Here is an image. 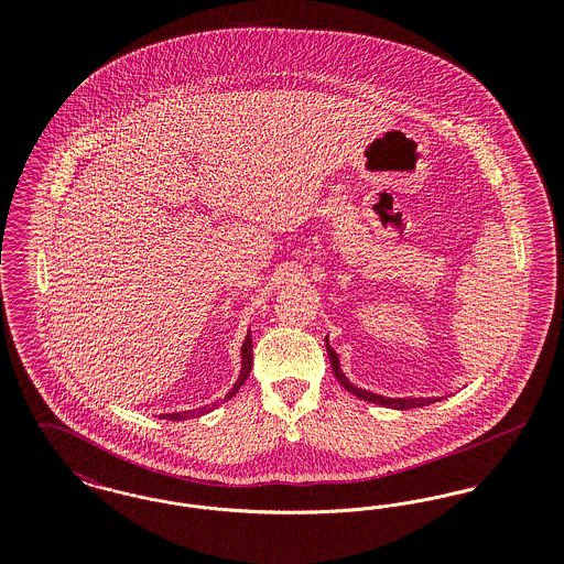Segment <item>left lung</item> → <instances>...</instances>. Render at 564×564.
I'll return each instance as SVG.
<instances>
[{"instance_id": "8db88e82", "label": "left lung", "mask_w": 564, "mask_h": 564, "mask_svg": "<svg viewBox=\"0 0 564 564\" xmlns=\"http://www.w3.org/2000/svg\"><path fill=\"white\" fill-rule=\"evenodd\" d=\"M325 349H327V357H329V364H332V372L338 378V382L352 393L357 395L359 400H366V402L378 403V405H384V408H393V410H410V408H423V405H430L433 402H440L444 398H384V395H378L372 391H366L361 387H355L350 382L347 375L343 372L340 368V359H338V352L329 347V340L325 338Z\"/></svg>"}]
</instances>
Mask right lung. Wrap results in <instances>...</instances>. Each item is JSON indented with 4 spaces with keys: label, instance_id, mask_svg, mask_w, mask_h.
<instances>
[{
    "label": "right lung",
    "instance_id": "right-lung-1",
    "mask_svg": "<svg viewBox=\"0 0 564 564\" xmlns=\"http://www.w3.org/2000/svg\"><path fill=\"white\" fill-rule=\"evenodd\" d=\"M253 343H251V329H247V336H245V340H242L241 347V372H239V378H237V382H235V387L228 391V395L224 398V402L226 400H230V398H235L237 395V391L241 389L242 382L247 380V376L251 372V364H253ZM217 408V403H212V405H203V408H194V410H184V412H171V414H161V419H166V421H188V419H196V416H203V414H207V412H212Z\"/></svg>",
    "mask_w": 564,
    "mask_h": 564
}]
</instances>
